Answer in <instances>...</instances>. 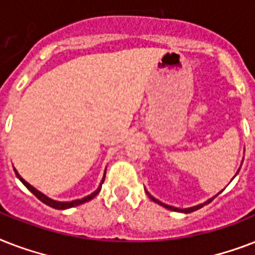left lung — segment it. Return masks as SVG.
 <instances>
[{"instance_id": "8db88e82", "label": "left lung", "mask_w": 255, "mask_h": 255, "mask_svg": "<svg viewBox=\"0 0 255 255\" xmlns=\"http://www.w3.org/2000/svg\"><path fill=\"white\" fill-rule=\"evenodd\" d=\"M238 170H240V169H238ZM238 170H237V173H238ZM237 173L234 174V177H236V176H237ZM234 177H233V178H234ZM233 178H232V180H233ZM221 192H222V190H221ZM221 192H220V193H221ZM220 193H217V194H220ZM147 194H148V197L151 198L152 201H155L156 204H159V205L164 206V208H167V209L172 210V212H180V213H192V212H194V210L201 209L202 206L208 205V204H209V202L213 201V198L216 197V196H217V194H216V196H213V197H212V198H209V200H206V201H204V202H202V204H198V205H196V206H190V208H184V209H180V208H176V206L167 205V204H164V202L159 201V200H157V198H155V197H153V196H151V194L148 193V192H147Z\"/></svg>"}]
</instances>
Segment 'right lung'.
I'll return each mask as SVG.
<instances>
[{
	"mask_svg": "<svg viewBox=\"0 0 255 255\" xmlns=\"http://www.w3.org/2000/svg\"><path fill=\"white\" fill-rule=\"evenodd\" d=\"M14 172H15V174H17V177L21 180V182L23 184V185L27 188V189L31 192V193L35 196V197L38 198V200H41L43 204H46V205H49L51 206V208H54V209H69V208H74V206H78V205H81V204H85V202L90 201V200H92V198L95 197L96 194L99 193L100 189H102V184H103L104 181V177H106V170H104V174H103V178H102V181H100L99 186H98V189L95 190V192H92L91 194H88V196H86V197L83 198H78V200H73V201H57V200H53V198H50L47 197L46 194H43L42 192H39L38 189H35L33 185H30L29 182L26 181V180H23V178L19 176V173L17 172V169H14Z\"/></svg>",
	"mask_w": 255,
	"mask_h": 255,
	"instance_id": "add662e5",
	"label": "right lung"
}]
</instances>
